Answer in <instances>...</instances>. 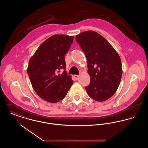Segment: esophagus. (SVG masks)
Wrapping results in <instances>:
<instances>
[{
    "instance_id": "1",
    "label": "esophagus",
    "mask_w": 148,
    "mask_h": 148,
    "mask_svg": "<svg viewBox=\"0 0 148 148\" xmlns=\"http://www.w3.org/2000/svg\"><path fill=\"white\" fill-rule=\"evenodd\" d=\"M74 77L75 79H77V78L79 77V75H74Z\"/></svg>"
}]
</instances>
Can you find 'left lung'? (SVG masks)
<instances>
[{
	"label": "left lung",
	"mask_w": 148,
	"mask_h": 148,
	"mask_svg": "<svg viewBox=\"0 0 148 148\" xmlns=\"http://www.w3.org/2000/svg\"><path fill=\"white\" fill-rule=\"evenodd\" d=\"M75 39L86 58L90 83L85 87L88 95L98 101L112 97L118 89L122 76L119 56L111 44L98 33L89 30Z\"/></svg>",
	"instance_id": "1"
}]
</instances>
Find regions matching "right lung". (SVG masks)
I'll use <instances>...</instances> for the list:
<instances>
[{
    "mask_svg": "<svg viewBox=\"0 0 148 148\" xmlns=\"http://www.w3.org/2000/svg\"><path fill=\"white\" fill-rule=\"evenodd\" d=\"M72 36L54 35L38 47L29 62L27 73L36 93L51 103L63 99L73 83L65 71L64 56L73 42ZM63 69L62 74H59Z\"/></svg>",
    "mask_w": 148,
    "mask_h": 148,
    "instance_id": "1",
    "label": "right lung"
}]
</instances>
